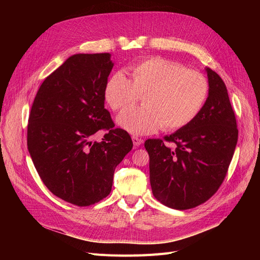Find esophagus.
I'll list each match as a JSON object with an SVG mask.
<instances>
[{
  "instance_id": "obj_1",
  "label": "esophagus",
  "mask_w": 260,
  "mask_h": 260,
  "mask_svg": "<svg viewBox=\"0 0 260 260\" xmlns=\"http://www.w3.org/2000/svg\"><path fill=\"white\" fill-rule=\"evenodd\" d=\"M132 141H133V144H135V146H140L141 144L143 143V140L141 138H138L136 136L132 137Z\"/></svg>"
}]
</instances>
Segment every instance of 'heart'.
I'll return each mask as SVG.
<instances>
[{
    "instance_id": "b5f03b06",
    "label": "heart",
    "mask_w": 260,
    "mask_h": 260,
    "mask_svg": "<svg viewBox=\"0 0 260 260\" xmlns=\"http://www.w3.org/2000/svg\"><path fill=\"white\" fill-rule=\"evenodd\" d=\"M131 80L122 73L109 78L104 90L108 106L118 112L143 95V104L128 107L117 117L120 127L147 135L160 127L174 131L193 121L209 95L206 77L161 57H149L130 66Z\"/></svg>"
}]
</instances>
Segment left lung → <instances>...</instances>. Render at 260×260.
Returning <instances> with one entry per match:
<instances>
[{
    "mask_svg": "<svg viewBox=\"0 0 260 260\" xmlns=\"http://www.w3.org/2000/svg\"><path fill=\"white\" fill-rule=\"evenodd\" d=\"M206 72L209 95L199 116L162 140L148 139L144 143L153 195L174 209L194 208L218 191L238 142L237 119L225 84L214 70Z\"/></svg>",
    "mask_w": 260,
    "mask_h": 260,
    "instance_id": "8db88e82",
    "label": "left lung"
}]
</instances>
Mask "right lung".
<instances>
[{"label": "right lung", "instance_id": "right-lung-1", "mask_svg": "<svg viewBox=\"0 0 260 260\" xmlns=\"http://www.w3.org/2000/svg\"><path fill=\"white\" fill-rule=\"evenodd\" d=\"M114 64L109 53L76 54L45 78L28 119L27 145L44 185L76 206L111 193L117 165L133 146L104 107ZM100 129L101 143L91 141Z\"/></svg>", "mask_w": 260, "mask_h": 260}]
</instances>
